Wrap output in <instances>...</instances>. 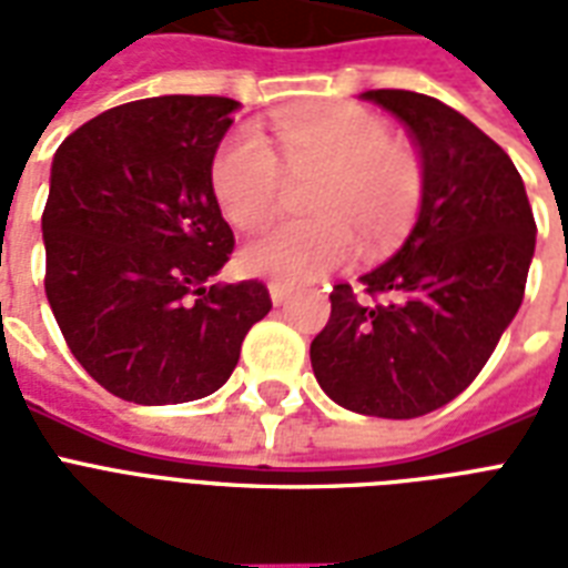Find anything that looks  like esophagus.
<instances>
[{
    "mask_svg": "<svg viewBox=\"0 0 568 568\" xmlns=\"http://www.w3.org/2000/svg\"><path fill=\"white\" fill-rule=\"evenodd\" d=\"M267 292H271V301H274V306H283V303L288 301L292 288H288L285 283H271V285H267Z\"/></svg>",
    "mask_w": 568,
    "mask_h": 568,
    "instance_id": "obj_1",
    "label": "esophagus"
}]
</instances>
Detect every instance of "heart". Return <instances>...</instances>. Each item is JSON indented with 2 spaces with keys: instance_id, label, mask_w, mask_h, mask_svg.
Returning <instances> with one entry per match:
<instances>
[{
  "instance_id": "obj_1",
  "label": "heart",
  "mask_w": 568,
  "mask_h": 568,
  "mask_svg": "<svg viewBox=\"0 0 568 568\" xmlns=\"http://www.w3.org/2000/svg\"><path fill=\"white\" fill-rule=\"evenodd\" d=\"M283 162L256 129L217 146L212 189L232 226L256 232L283 209L288 176L315 180L306 196L312 221L283 223L250 241V274L310 283L347 265L356 250L379 258L406 239L424 200V164L413 144L388 132L377 111L321 102L276 114Z\"/></svg>"
}]
</instances>
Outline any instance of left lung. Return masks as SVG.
<instances>
[{
	"mask_svg": "<svg viewBox=\"0 0 568 568\" xmlns=\"http://www.w3.org/2000/svg\"><path fill=\"white\" fill-rule=\"evenodd\" d=\"M413 135L424 200L409 239L363 276L338 283L312 338L321 388L377 418L439 409L480 374L525 297L537 221L516 164L445 102L413 91H365Z\"/></svg>",
	"mask_w": 568,
	"mask_h": 568,
	"instance_id": "1",
	"label": "left lung"
}]
</instances>
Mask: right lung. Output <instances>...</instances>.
Listing matches in <instances>:
<instances>
[{"label": "right lung", "instance_id": "obj_1", "mask_svg": "<svg viewBox=\"0 0 568 568\" xmlns=\"http://www.w3.org/2000/svg\"><path fill=\"white\" fill-rule=\"evenodd\" d=\"M235 109L230 97L126 102L67 135L52 162L47 301L79 365L132 404L217 392L271 312L258 280L205 285L235 247L212 189Z\"/></svg>", "mask_w": 568, "mask_h": 568}]
</instances>
